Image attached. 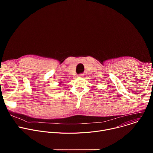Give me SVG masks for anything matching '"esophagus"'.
<instances>
[{
	"instance_id": "1",
	"label": "esophagus",
	"mask_w": 153,
	"mask_h": 153,
	"mask_svg": "<svg viewBox=\"0 0 153 153\" xmlns=\"http://www.w3.org/2000/svg\"><path fill=\"white\" fill-rule=\"evenodd\" d=\"M79 77H82L83 76V74H78V76H77Z\"/></svg>"
}]
</instances>
